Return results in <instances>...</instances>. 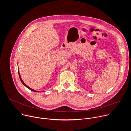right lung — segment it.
I'll return each mask as SVG.
<instances>
[{
    "label": "right lung",
    "instance_id": "add662e5",
    "mask_svg": "<svg viewBox=\"0 0 131 131\" xmlns=\"http://www.w3.org/2000/svg\"><path fill=\"white\" fill-rule=\"evenodd\" d=\"M18 75H19V77H20V80H21V82H22V83H23V84L24 85V86H25L26 87H27V88H28L29 90H30L31 91H34V92H38V91H36V90H33L32 89H31V88H29V86H28L27 85H26L25 84V83L23 82V81L22 80V78H21V76H20V72H19V71H18Z\"/></svg>",
    "mask_w": 131,
    "mask_h": 131
}]
</instances>
